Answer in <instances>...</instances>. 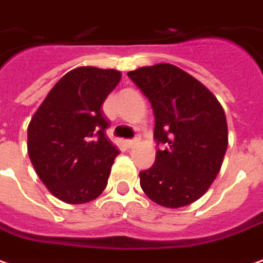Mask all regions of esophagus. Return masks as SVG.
I'll list each match as a JSON object with an SVG mask.
<instances>
[{
    "mask_svg": "<svg viewBox=\"0 0 263 263\" xmlns=\"http://www.w3.org/2000/svg\"><path fill=\"white\" fill-rule=\"evenodd\" d=\"M137 143V139H130V140H126V145L129 147V148H132L134 144Z\"/></svg>",
    "mask_w": 263,
    "mask_h": 263,
    "instance_id": "34e87169",
    "label": "esophagus"
}]
</instances>
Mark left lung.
Returning <instances> with one entry per match:
<instances>
[{
	"label": "left lung",
	"instance_id": "left-lung-1",
	"mask_svg": "<svg viewBox=\"0 0 263 263\" xmlns=\"http://www.w3.org/2000/svg\"><path fill=\"white\" fill-rule=\"evenodd\" d=\"M127 76L154 110L157 150L140 185L151 200L182 208L202 197L216 179L229 144L221 105L196 78L172 64L141 67Z\"/></svg>",
	"mask_w": 263,
	"mask_h": 263
}]
</instances>
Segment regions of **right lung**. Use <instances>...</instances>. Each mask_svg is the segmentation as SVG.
<instances>
[{"label": "right lung", "mask_w": 263, "mask_h": 263, "mask_svg": "<svg viewBox=\"0 0 263 263\" xmlns=\"http://www.w3.org/2000/svg\"><path fill=\"white\" fill-rule=\"evenodd\" d=\"M116 70L80 67L51 88L28 127L36 174L57 199L71 204L97 199L119 150L106 137L102 103L120 81Z\"/></svg>", "instance_id": "obj_1"}]
</instances>
